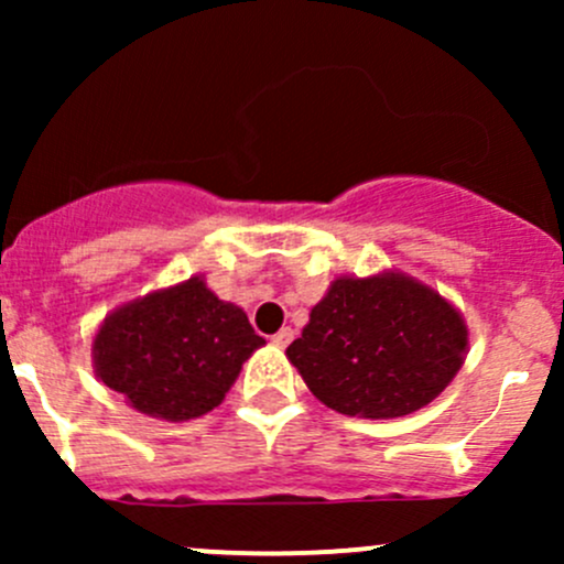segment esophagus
<instances>
[{"mask_svg": "<svg viewBox=\"0 0 564 564\" xmlns=\"http://www.w3.org/2000/svg\"><path fill=\"white\" fill-rule=\"evenodd\" d=\"M292 338H294V329L292 327H283V329H278L275 335H272V344H275V346H289V344H292Z\"/></svg>", "mask_w": 564, "mask_h": 564, "instance_id": "esophagus-1", "label": "esophagus"}]
</instances>
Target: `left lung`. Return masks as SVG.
Instances as JSON below:
<instances>
[{
	"mask_svg": "<svg viewBox=\"0 0 564 564\" xmlns=\"http://www.w3.org/2000/svg\"><path fill=\"white\" fill-rule=\"evenodd\" d=\"M469 351L464 314L401 270L340 275L311 308L289 362L324 406L390 420L429 406Z\"/></svg>",
	"mask_w": 564,
	"mask_h": 564,
	"instance_id": "left-lung-1",
	"label": "left lung"
}]
</instances>
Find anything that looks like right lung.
<instances>
[{
    "mask_svg": "<svg viewBox=\"0 0 564 564\" xmlns=\"http://www.w3.org/2000/svg\"><path fill=\"white\" fill-rule=\"evenodd\" d=\"M264 344L240 305L191 275L117 305L93 338V368L130 409L182 423L213 412Z\"/></svg>",
    "mask_w": 564,
    "mask_h": 564,
    "instance_id": "1",
    "label": "right lung"
}]
</instances>
